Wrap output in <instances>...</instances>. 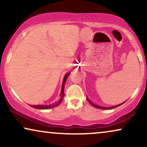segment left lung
I'll list each match as a JSON object with an SVG mask.
<instances>
[{
	"instance_id": "left-lung-1",
	"label": "left lung",
	"mask_w": 147,
	"mask_h": 147,
	"mask_svg": "<svg viewBox=\"0 0 147 147\" xmlns=\"http://www.w3.org/2000/svg\"><path fill=\"white\" fill-rule=\"evenodd\" d=\"M87 98L88 101L89 102V103H90V104L91 105L93 106V107H95V108L101 109H111L115 108V107H117L119 106V105H122L123 103H124V102H122V103H121V104H119V105H117L113 106V107H101V106H99V105H96V104L94 103V102H92L91 101V100H90V99H89L88 98Z\"/></svg>"
}]
</instances>
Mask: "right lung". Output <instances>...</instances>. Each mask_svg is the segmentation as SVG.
<instances>
[{
	"label": "right lung",
	"instance_id": "1",
	"mask_svg": "<svg viewBox=\"0 0 147 147\" xmlns=\"http://www.w3.org/2000/svg\"><path fill=\"white\" fill-rule=\"evenodd\" d=\"M69 73L66 74V75L65 76V77H64L63 81L61 92V94H60L61 98H60V100H59V101H57L56 102H54V103H53V104L47 105H31L32 107L35 108V109H47L53 108V107H56L57 105H59L61 102H62L63 98V96H64V87H65L64 85H65V82H66L67 78L68 76H69Z\"/></svg>",
	"mask_w": 147,
	"mask_h": 147
}]
</instances>
